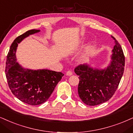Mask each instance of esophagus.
I'll return each instance as SVG.
<instances>
[{"label": "esophagus", "mask_w": 133, "mask_h": 133, "mask_svg": "<svg viewBox=\"0 0 133 133\" xmlns=\"http://www.w3.org/2000/svg\"><path fill=\"white\" fill-rule=\"evenodd\" d=\"M66 75H68V76H70V75H72V71H70V70H68V71L66 72Z\"/></svg>", "instance_id": "34e87169"}]
</instances>
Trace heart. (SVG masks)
I'll list each match as a JSON object with an SVG mask.
<instances>
[{
  "label": "heart",
  "instance_id": "heart-1",
  "mask_svg": "<svg viewBox=\"0 0 133 133\" xmlns=\"http://www.w3.org/2000/svg\"><path fill=\"white\" fill-rule=\"evenodd\" d=\"M85 42V39L84 38H80L77 40L76 43L72 46L69 51L72 52L77 50L80 45H82L83 43ZM92 51H93V45L91 44L89 45L85 48L84 51L82 52V53L80 55L79 57V61L81 63H87L90 60V57L91 56Z\"/></svg>",
  "mask_w": 133,
  "mask_h": 133
}]
</instances>
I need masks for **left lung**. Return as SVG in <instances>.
<instances>
[{
    "label": "left lung",
    "mask_w": 133,
    "mask_h": 133,
    "mask_svg": "<svg viewBox=\"0 0 133 133\" xmlns=\"http://www.w3.org/2000/svg\"><path fill=\"white\" fill-rule=\"evenodd\" d=\"M109 64L104 68L93 67L90 64L78 65L75 72L79 77L78 93L87 105L93 106L110 99L115 93L123 76L125 56L117 40Z\"/></svg>",
    "instance_id": "left-lung-1"
}]
</instances>
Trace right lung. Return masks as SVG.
<instances>
[{"mask_svg":"<svg viewBox=\"0 0 133 133\" xmlns=\"http://www.w3.org/2000/svg\"><path fill=\"white\" fill-rule=\"evenodd\" d=\"M32 29L15 38L6 57L5 74L12 93L21 101L37 105L48 99L64 74L48 69H30L23 68L17 62L16 53L18 45L25 38L40 32Z\"/></svg>","mask_w":133,"mask_h":133,"instance_id":"1","label":"right lung"}]
</instances>
